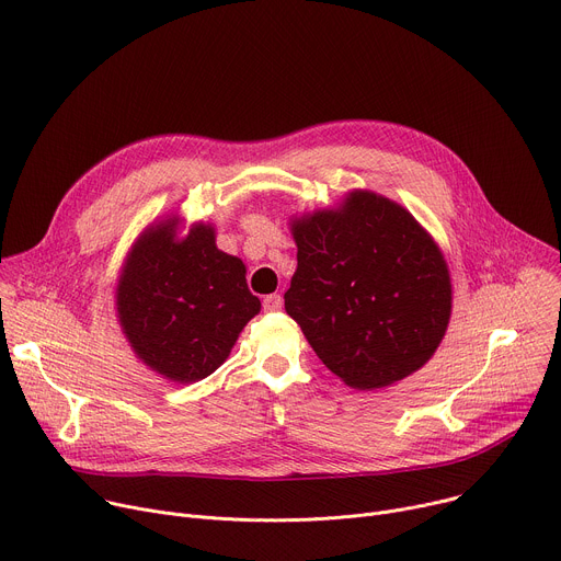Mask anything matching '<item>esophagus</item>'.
<instances>
[{"label": "esophagus", "mask_w": 561, "mask_h": 561, "mask_svg": "<svg viewBox=\"0 0 561 561\" xmlns=\"http://www.w3.org/2000/svg\"><path fill=\"white\" fill-rule=\"evenodd\" d=\"M282 307H284V299H282V295L273 293V295H266V297H264V311H266V313L282 311Z\"/></svg>", "instance_id": "esophagus-1"}]
</instances>
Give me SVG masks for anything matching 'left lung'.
Segmentation results:
<instances>
[{"label": "left lung", "mask_w": 561, "mask_h": 561, "mask_svg": "<svg viewBox=\"0 0 561 561\" xmlns=\"http://www.w3.org/2000/svg\"><path fill=\"white\" fill-rule=\"evenodd\" d=\"M297 271L284 309L353 389L421 369L440 344L451 286L432 237L398 203L353 192L340 210L293 224Z\"/></svg>", "instance_id": "left-lung-1"}]
</instances>
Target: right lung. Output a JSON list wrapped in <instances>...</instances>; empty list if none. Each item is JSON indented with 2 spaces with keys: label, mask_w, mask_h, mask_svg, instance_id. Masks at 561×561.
Masks as SVG:
<instances>
[{
  "label": "right lung",
  "mask_w": 561,
  "mask_h": 561,
  "mask_svg": "<svg viewBox=\"0 0 561 561\" xmlns=\"http://www.w3.org/2000/svg\"><path fill=\"white\" fill-rule=\"evenodd\" d=\"M176 224L149 228L134 245L118 284V316L138 358L176 382L208 378L260 313L245 266L196 224L176 241Z\"/></svg>",
  "instance_id": "add662e5"
}]
</instances>
